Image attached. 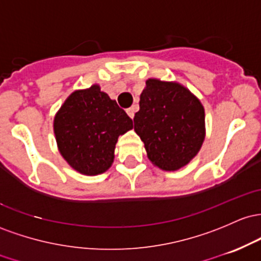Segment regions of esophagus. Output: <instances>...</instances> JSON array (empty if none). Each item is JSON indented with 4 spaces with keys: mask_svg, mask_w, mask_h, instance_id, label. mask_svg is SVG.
<instances>
[{
    "mask_svg": "<svg viewBox=\"0 0 261 261\" xmlns=\"http://www.w3.org/2000/svg\"><path fill=\"white\" fill-rule=\"evenodd\" d=\"M136 111H137V107H136V106H133V107L128 108V110H127V115L129 116L132 119H133V117H134V113H136Z\"/></svg>",
    "mask_w": 261,
    "mask_h": 261,
    "instance_id": "34e87169",
    "label": "esophagus"
}]
</instances>
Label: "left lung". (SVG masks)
<instances>
[{
	"instance_id": "left-lung-1",
	"label": "left lung",
	"mask_w": 261,
	"mask_h": 261,
	"mask_svg": "<svg viewBox=\"0 0 261 261\" xmlns=\"http://www.w3.org/2000/svg\"><path fill=\"white\" fill-rule=\"evenodd\" d=\"M134 130L149 160L165 171L191 162L204 140V108L182 85L149 79L140 93Z\"/></svg>"
}]
</instances>
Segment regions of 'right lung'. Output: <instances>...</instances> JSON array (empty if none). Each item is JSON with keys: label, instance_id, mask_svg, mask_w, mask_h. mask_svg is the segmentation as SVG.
<instances>
[{"label": "right lung", "instance_id": "obj_1", "mask_svg": "<svg viewBox=\"0 0 261 261\" xmlns=\"http://www.w3.org/2000/svg\"><path fill=\"white\" fill-rule=\"evenodd\" d=\"M133 128V121L98 85L74 91L54 118L60 154L84 175H98L112 165L118 137Z\"/></svg>", "mask_w": 261, "mask_h": 261}]
</instances>
